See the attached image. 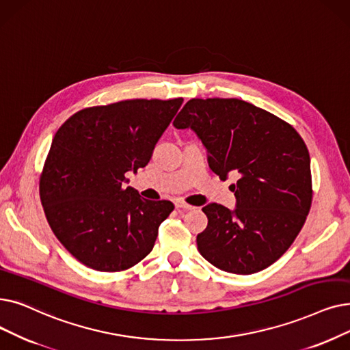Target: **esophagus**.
Listing matches in <instances>:
<instances>
[{
    "instance_id": "obj_1",
    "label": "esophagus",
    "mask_w": 350,
    "mask_h": 350,
    "mask_svg": "<svg viewBox=\"0 0 350 350\" xmlns=\"http://www.w3.org/2000/svg\"><path fill=\"white\" fill-rule=\"evenodd\" d=\"M176 207H177V208H183V210H193V208H194L191 204H187V203H185L183 200H177V202H176Z\"/></svg>"
}]
</instances>
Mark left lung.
I'll return each mask as SVG.
<instances>
[{"label": "left lung", "instance_id": "obj_1", "mask_svg": "<svg viewBox=\"0 0 350 350\" xmlns=\"http://www.w3.org/2000/svg\"><path fill=\"white\" fill-rule=\"evenodd\" d=\"M191 129L207 150L213 173L233 174L236 208L203 207L208 219L197 234L207 262L236 275L275 263L291 247L312 204L308 147L282 118L237 98H191L173 121Z\"/></svg>", "mask_w": 350, "mask_h": 350}]
</instances>
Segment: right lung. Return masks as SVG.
Masks as SVG:
<instances>
[{"instance_id": "add662e5", "label": "right lung", "mask_w": 350, "mask_h": 350, "mask_svg": "<svg viewBox=\"0 0 350 350\" xmlns=\"http://www.w3.org/2000/svg\"><path fill=\"white\" fill-rule=\"evenodd\" d=\"M183 98L124 100L71 116L55 133L40 177L45 217L59 243L98 271L126 270L153 250L174 204L123 187L146 167Z\"/></svg>"}]
</instances>
